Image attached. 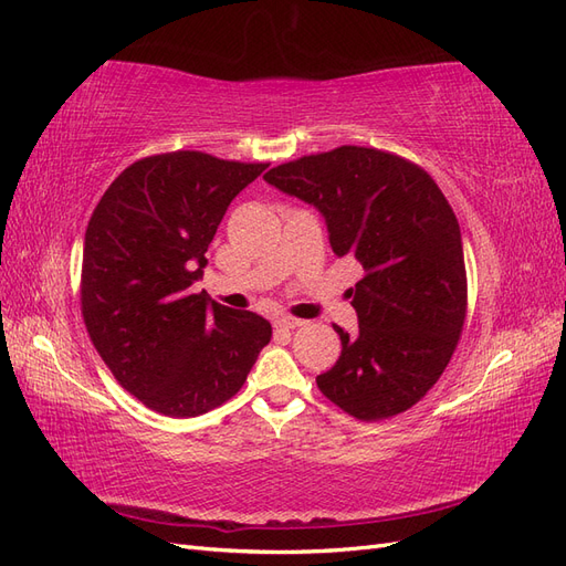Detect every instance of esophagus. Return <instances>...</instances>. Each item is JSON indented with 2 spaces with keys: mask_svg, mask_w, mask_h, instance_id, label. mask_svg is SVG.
<instances>
[{
  "mask_svg": "<svg viewBox=\"0 0 566 566\" xmlns=\"http://www.w3.org/2000/svg\"><path fill=\"white\" fill-rule=\"evenodd\" d=\"M302 323H304V321L290 318V316H281V318L273 321V325H276V331H295V328H300Z\"/></svg>",
  "mask_w": 566,
  "mask_h": 566,
  "instance_id": "esophagus-1",
  "label": "esophagus"
}]
</instances>
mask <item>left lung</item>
Listing matches in <instances>:
<instances>
[{
    "instance_id": "1",
    "label": "left lung",
    "mask_w": 566,
    "mask_h": 566,
    "mask_svg": "<svg viewBox=\"0 0 566 566\" xmlns=\"http://www.w3.org/2000/svg\"><path fill=\"white\" fill-rule=\"evenodd\" d=\"M264 179L312 202L333 252L364 266L347 295L358 314L316 385L364 422L416 406L447 370L468 316L460 227L437 181L397 153L339 146L269 169Z\"/></svg>"
}]
</instances>
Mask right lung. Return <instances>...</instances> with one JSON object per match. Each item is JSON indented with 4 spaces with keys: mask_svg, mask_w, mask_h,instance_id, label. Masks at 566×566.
<instances>
[{
    "mask_svg": "<svg viewBox=\"0 0 566 566\" xmlns=\"http://www.w3.org/2000/svg\"><path fill=\"white\" fill-rule=\"evenodd\" d=\"M266 163L158 153L115 177L92 212L80 310L115 380L169 418H196L241 391L271 323L196 293L231 200Z\"/></svg>",
    "mask_w": 566,
    "mask_h": 566,
    "instance_id": "add662e5",
    "label": "right lung"
}]
</instances>
